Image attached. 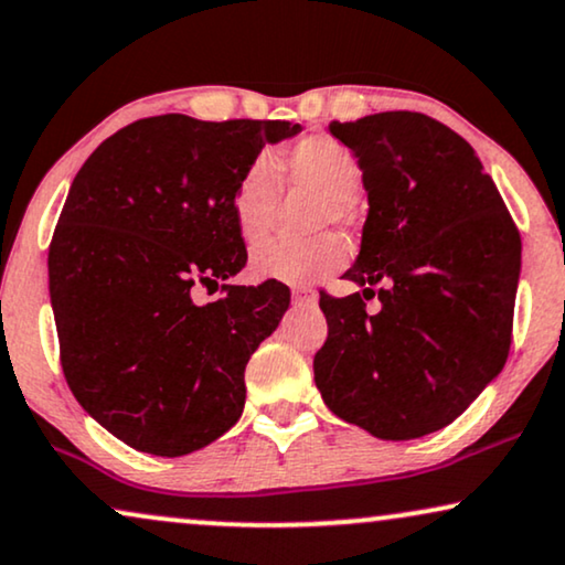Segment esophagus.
<instances>
[{
    "mask_svg": "<svg viewBox=\"0 0 565 565\" xmlns=\"http://www.w3.org/2000/svg\"><path fill=\"white\" fill-rule=\"evenodd\" d=\"M316 290L313 288H292V300L300 306H313L316 303Z\"/></svg>",
    "mask_w": 565,
    "mask_h": 565,
    "instance_id": "1",
    "label": "esophagus"
}]
</instances>
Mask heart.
I'll list each match as a JSON object with an SVG mask.
<instances>
[{
    "instance_id": "obj_1",
    "label": "heart",
    "mask_w": 565,
    "mask_h": 565,
    "mask_svg": "<svg viewBox=\"0 0 565 565\" xmlns=\"http://www.w3.org/2000/svg\"><path fill=\"white\" fill-rule=\"evenodd\" d=\"M280 177L290 190L313 192L311 228L352 218V198L362 188V167L350 146L334 136H306L275 164V159L257 157L238 177L231 213L238 236L257 246L269 236L280 207ZM347 262V244L334 234H321L306 244H269L252 257V273L259 280L288 285L316 282L337 273Z\"/></svg>"
}]
</instances>
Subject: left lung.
<instances>
[{"label":"left lung","instance_id":"left-lung-1","mask_svg":"<svg viewBox=\"0 0 565 565\" xmlns=\"http://www.w3.org/2000/svg\"><path fill=\"white\" fill-rule=\"evenodd\" d=\"M329 130L360 159L370 211L344 273L362 292H321L329 337L313 358L316 388L373 437H424L504 367L520 231L473 146L429 115L375 113ZM373 295L375 315L364 303Z\"/></svg>","mask_w":565,"mask_h":565}]
</instances>
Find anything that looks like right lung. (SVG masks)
Returning <instances> with one entry per match:
<instances>
[{
    "label": "right lung",
    "mask_w": 565,
    "mask_h": 565,
    "mask_svg": "<svg viewBox=\"0 0 565 565\" xmlns=\"http://www.w3.org/2000/svg\"><path fill=\"white\" fill-rule=\"evenodd\" d=\"M288 120L169 113L120 128L74 177L49 249L61 367L92 419L134 450L180 458L244 412V370L290 306L288 285H198L242 273L231 195Z\"/></svg>",
    "instance_id": "add662e5"
}]
</instances>
